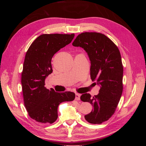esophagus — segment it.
<instances>
[{
    "mask_svg": "<svg viewBox=\"0 0 146 146\" xmlns=\"http://www.w3.org/2000/svg\"><path fill=\"white\" fill-rule=\"evenodd\" d=\"M80 96H81V94H78V93H76V100H80Z\"/></svg>",
    "mask_w": 146,
    "mask_h": 146,
    "instance_id": "obj_1",
    "label": "esophagus"
}]
</instances>
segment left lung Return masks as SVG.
<instances>
[{
  "label": "left lung",
  "mask_w": 146,
  "mask_h": 146,
  "mask_svg": "<svg viewBox=\"0 0 146 146\" xmlns=\"http://www.w3.org/2000/svg\"><path fill=\"white\" fill-rule=\"evenodd\" d=\"M72 45L83 48L88 53L91 61V78L100 85L98 95L91 97L85 93L80 97L83 102H88L93 107L85 118L93 124L107 121L115 112L122 93L123 66L120 51L109 38L97 32L79 34Z\"/></svg>",
  "instance_id": "8db88e82"
}]
</instances>
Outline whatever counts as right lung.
I'll list each match as a JSON object with an SVG mask.
<instances>
[{
    "instance_id": "obj_1",
    "label": "right lung",
    "mask_w": 146,
    "mask_h": 146,
    "mask_svg": "<svg viewBox=\"0 0 146 146\" xmlns=\"http://www.w3.org/2000/svg\"><path fill=\"white\" fill-rule=\"evenodd\" d=\"M72 34H42L26 52L21 74L24 104L29 116L42 123H52L58 118V107L76 98L72 92H56L44 86L46 78L52 72L51 61L60 48L71 42Z\"/></svg>"
}]
</instances>
